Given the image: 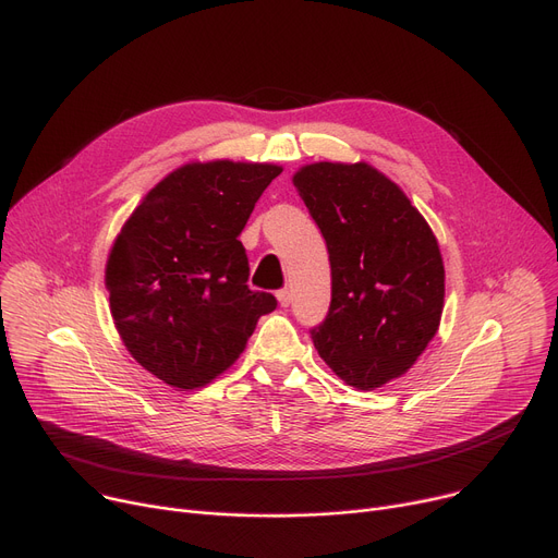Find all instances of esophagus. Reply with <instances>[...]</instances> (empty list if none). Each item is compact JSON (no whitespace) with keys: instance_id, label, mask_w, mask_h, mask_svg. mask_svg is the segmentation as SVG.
Here are the masks:
<instances>
[{"instance_id":"obj_1","label":"esophagus","mask_w":558,"mask_h":558,"mask_svg":"<svg viewBox=\"0 0 558 558\" xmlns=\"http://www.w3.org/2000/svg\"><path fill=\"white\" fill-rule=\"evenodd\" d=\"M276 296H278V303H280L282 307H289V303H291V291H289V289H280Z\"/></svg>"}]
</instances>
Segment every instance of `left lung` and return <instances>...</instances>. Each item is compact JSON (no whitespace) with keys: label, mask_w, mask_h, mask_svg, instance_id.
<instances>
[{"label":"left lung","mask_w":558,"mask_h":558,"mask_svg":"<svg viewBox=\"0 0 558 558\" xmlns=\"http://www.w3.org/2000/svg\"><path fill=\"white\" fill-rule=\"evenodd\" d=\"M324 234L332 301L310 330L345 385L371 391L400 377L438 330L446 271L427 221L377 169L316 162L294 175Z\"/></svg>","instance_id":"1"}]
</instances>
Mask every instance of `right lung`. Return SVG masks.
I'll list each match as a JSON object with an SVG mask.
<instances>
[{
	"instance_id": "1",
	"label": "right lung",
	"mask_w": 558,
	"mask_h": 558,
	"mask_svg": "<svg viewBox=\"0 0 558 558\" xmlns=\"http://www.w3.org/2000/svg\"><path fill=\"white\" fill-rule=\"evenodd\" d=\"M282 169L194 162L169 173L117 238L106 284L129 353L175 389L208 385L240 357L257 318L276 310L248 282L238 240Z\"/></svg>"
}]
</instances>
